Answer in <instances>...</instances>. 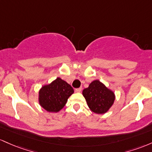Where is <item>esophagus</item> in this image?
Segmentation results:
<instances>
[{
  "mask_svg": "<svg viewBox=\"0 0 152 152\" xmlns=\"http://www.w3.org/2000/svg\"><path fill=\"white\" fill-rule=\"evenodd\" d=\"M81 91H82V88H77V89H75L76 93H80Z\"/></svg>",
  "mask_w": 152,
  "mask_h": 152,
  "instance_id": "obj_1",
  "label": "esophagus"
}]
</instances>
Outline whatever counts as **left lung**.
Listing matches in <instances>:
<instances>
[{"mask_svg":"<svg viewBox=\"0 0 152 152\" xmlns=\"http://www.w3.org/2000/svg\"><path fill=\"white\" fill-rule=\"evenodd\" d=\"M83 95L91 111L97 114H104L113 105L115 99L113 90L107 88L98 80H93L88 88L83 90Z\"/></svg>","mask_w":152,"mask_h":152,"instance_id":"1","label":"left lung"}]
</instances>
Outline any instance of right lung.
I'll list each match as a JSON object with an SVG mask.
<instances>
[{
	"label": "right lung",
	"mask_w": 152,
	"mask_h": 152,
	"mask_svg": "<svg viewBox=\"0 0 152 152\" xmlns=\"http://www.w3.org/2000/svg\"><path fill=\"white\" fill-rule=\"evenodd\" d=\"M74 93L71 85L60 77L44 85L39 91V104L44 110L57 113L64 108L68 98Z\"/></svg>",
	"instance_id": "add662e5"
}]
</instances>
